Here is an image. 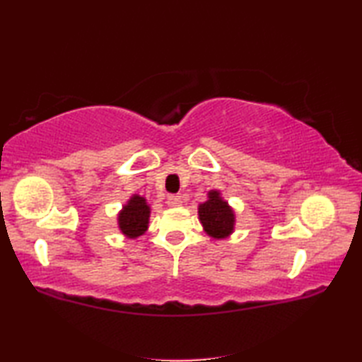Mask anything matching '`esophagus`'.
<instances>
[{
    "label": "esophagus",
    "mask_w": 362,
    "mask_h": 362,
    "mask_svg": "<svg viewBox=\"0 0 362 362\" xmlns=\"http://www.w3.org/2000/svg\"><path fill=\"white\" fill-rule=\"evenodd\" d=\"M168 206H180L182 205V197L180 196H168L166 199Z\"/></svg>",
    "instance_id": "esophagus-1"
}]
</instances>
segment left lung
<instances>
[{
	"label": "left lung",
	"instance_id": "8db88e82",
	"mask_svg": "<svg viewBox=\"0 0 362 362\" xmlns=\"http://www.w3.org/2000/svg\"><path fill=\"white\" fill-rule=\"evenodd\" d=\"M197 218L204 227V232L213 240H226L235 232L236 213L219 189H210L206 201L199 204Z\"/></svg>",
	"mask_w": 362,
	"mask_h": 362
}]
</instances>
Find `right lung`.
Listing matches in <instances>:
<instances>
[{"label": "right lung", "mask_w": 362, "mask_h": 362, "mask_svg": "<svg viewBox=\"0 0 362 362\" xmlns=\"http://www.w3.org/2000/svg\"><path fill=\"white\" fill-rule=\"evenodd\" d=\"M151 219V205L148 199L132 194L117 214L119 232L129 240H136L148 232Z\"/></svg>", "instance_id": "1"}]
</instances>
